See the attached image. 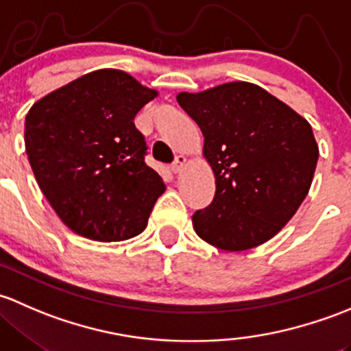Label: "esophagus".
Segmentation results:
<instances>
[{"label": "esophagus", "instance_id": "34e87169", "mask_svg": "<svg viewBox=\"0 0 351 351\" xmlns=\"http://www.w3.org/2000/svg\"><path fill=\"white\" fill-rule=\"evenodd\" d=\"M186 162H187V158L184 157V155H177L174 164H172V171H174L176 174L177 172H180L184 169V165H186Z\"/></svg>", "mask_w": 351, "mask_h": 351}]
</instances>
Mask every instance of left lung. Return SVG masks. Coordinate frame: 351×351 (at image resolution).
<instances>
[{
    "label": "left lung",
    "instance_id": "left-lung-1",
    "mask_svg": "<svg viewBox=\"0 0 351 351\" xmlns=\"http://www.w3.org/2000/svg\"><path fill=\"white\" fill-rule=\"evenodd\" d=\"M177 103L204 135L216 179L208 208L193 215L197 237L243 252L276 237L308 196L317 143L308 120L252 82L179 93Z\"/></svg>",
    "mask_w": 351,
    "mask_h": 351
}]
</instances>
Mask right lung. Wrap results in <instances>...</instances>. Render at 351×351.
<instances>
[{"label": "right lung", "mask_w": 351, "mask_h": 351, "mask_svg": "<svg viewBox=\"0 0 351 351\" xmlns=\"http://www.w3.org/2000/svg\"><path fill=\"white\" fill-rule=\"evenodd\" d=\"M157 96L99 69L43 96L25 120V149L43 196L74 233L123 241L147 228L162 177L145 164L135 114Z\"/></svg>", "instance_id": "add662e5"}]
</instances>
